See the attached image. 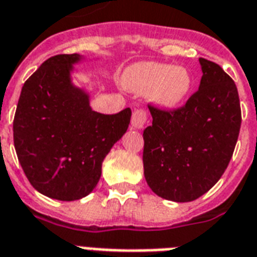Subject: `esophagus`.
I'll return each mask as SVG.
<instances>
[{
	"mask_svg": "<svg viewBox=\"0 0 257 257\" xmlns=\"http://www.w3.org/2000/svg\"><path fill=\"white\" fill-rule=\"evenodd\" d=\"M147 122V113L143 109L135 110L132 114V128L133 129H143L146 126Z\"/></svg>",
	"mask_w": 257,
	"mask_h": 257,
	"instance_id": "34e87169",
	"label": "esophagus"
}]
</instances>
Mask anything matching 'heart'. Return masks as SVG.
<instances>
[{"instance_id":"heart-1","label":"heart","mask_w":257,"mask_h":257,"mask_svg":"<svg viewBox=\"0 0 257 257\" xmlns=\"http://www.w3.org/2000/svg\"><path fill=\"white\" fill-rule=\"evenodd\" d=\"M121 85L132 93H147L151 102L162 110H175L191 95L194 76L181 66L142 62L125 70Z\"/></svg>"}]
</instances>
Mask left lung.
Listing matches in <instances>:
<instances>
[{"instance_id": "1", "label": "left lung", "mask_w": 257, "mask_h": 257, "mask_svg": "<svg viewBox=\"0 0 257 257\" xmlns=\"http://www.w3.org/2000/svg\"><path fill=\"white\" fill-rule=\"evenodd\" d=\"M198 91L181 109L150 106L144 129V176L151 190L174 202H190L218 182L237 143L241 109L237 87L218 64L199 58Z\"/></svg>"}]
</instances>
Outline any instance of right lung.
Returning a JSON list of instances; mask_svg holds the SVG:
<instances>
[{
	"label": "right lung",
	"instance_id": "add662e5",
	"mask_svg": "<svg viewBox=\"0 0 257 257\" xmlns=\"http://www.w3.org/2000/svg\"><path fill=\"white\" fill-rule=\"evenodd\" d=\"M79 54L56 55L25 82L13 121L17 158L35 189L48 198L76 201L89 195L102 162L124 136L132 110L102 114L90 93L72 82Z\"/></svg>",
	"mask_w": 257,
	"mask_h": 257
}]
</instances>
